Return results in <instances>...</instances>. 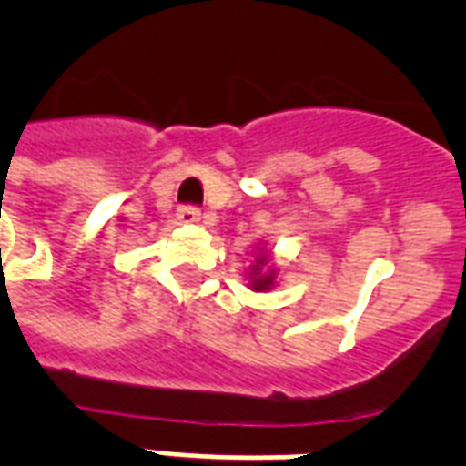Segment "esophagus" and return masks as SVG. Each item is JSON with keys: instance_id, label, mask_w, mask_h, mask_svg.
<instances>
[{"instance_id": "esophagus-1", "label": "esophagus", "mask_w": 466, "mask_h": 466, "mask_svg": "<svg viewBox=\"0 0 466 466\" xmlns=\"http://www.w3.org/2000/svg\"><path fill=\"white\" fill-rule=\"evenodd\" d=\"M176 218L181 219L183 225H196V222H200V210H198L196 205H181L178 212H176Z\"/></svg>"}]
</instances>
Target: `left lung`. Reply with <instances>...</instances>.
Returning a JSON list of instances; mask_svg holds the SVG:
<instances>
[{"label":"left lung","instance_id":"1","mask_svg":"<svg viewBox=\"0 0 466 466\" xmlns=\"http://www.w3.org/2000/svg\"><path fill=\"white\" fill-rule=\"evenodd\" d=\"M258 263H263V261H258ZM254 270H258V266H254ZM270 283H273V278L270 276H256L254 290H266V288H270Z\"/></svg>","mask_w":466,"mask_h":466}]
</instances>
